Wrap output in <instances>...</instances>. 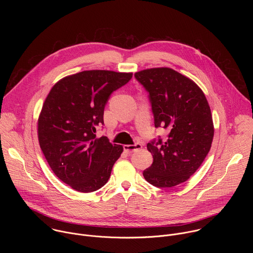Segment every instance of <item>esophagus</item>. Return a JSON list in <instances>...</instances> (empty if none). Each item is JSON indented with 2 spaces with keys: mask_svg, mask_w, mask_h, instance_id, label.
Segmentation results:
<instances>
[{
  "mask_svg": "<svg viewBox=\"0 0 253 253\" xmlns=\"http://www.w3.org/2000/svg\"><path fill=\"white\" fill-rule=\"evenodd\" d=\"M123 148H124L125 152L132 153V152H135L137 150H140L142 148V145L140 143H136V144H134V145H124Z\"/></svg>",
  "mask_w": 253,
  "mask_h": 253,
  "instance_id": "obj_1",
  "label": "esophagus"
}]
</instances>
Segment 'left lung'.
<instances>
[{"label": "left lung", "mask_w": 253, "mask_h": 253, "mask_svg": "<svg viewBox=\"0 0 253 253\" xmlns=\"http://www.w3.org/2000/svg\"><path fill=\"white\" fill-rule=\"evenodd\" d=\"M148 92L156 128L169 131L147 144L153 163L143 171L150 184L165 188L185 182L208 154L214 135L210 107L202 90L170 68H152L134 74Z\"/></svg>", "instance_id": "8db88e82"}]
</instances>
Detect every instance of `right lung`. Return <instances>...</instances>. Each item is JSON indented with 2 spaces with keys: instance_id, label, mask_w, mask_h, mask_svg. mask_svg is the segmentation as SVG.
Wrapping results in <instances>:
<instances>
[{
  "instance_id": "1",
  "label": "right lung",
  "mask_w": 253,
  "mask_h": 253,
  "mask_svg": "<svg viewBox=\"0 0 253 253\" xmlns=\"http://www.w3.org/2000/svg\"><path fill=\"white\" fill-rule=\"evenodd\" d=\"M132 73L90 70L67 76L48 94L38 120L43 154L55 175L79 192L104 186L123 152L122 145L96 136L104 124L110 95L127 84Z\"/></svg>"
}]
</instances>
